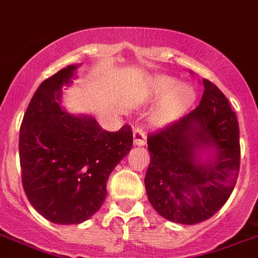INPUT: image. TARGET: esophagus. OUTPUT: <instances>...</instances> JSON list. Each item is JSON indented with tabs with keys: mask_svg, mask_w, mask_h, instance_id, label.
Wrapping results in <instances>:
<instances>
[{
	"mask_svg": "<svg viewBox=\"0 0 258 258\" xmlns=\"http://www.w3.org/2000/svg\"><path fill=\"white\" fill-rule=\"evenodd\" d=\"M146 133H144L142 128H139V127H136V128L134 130V144H135V146H146Z\"/></svg>",
	"mask_w": 258,
	"mask_h": 258,
	"instance_id": "obj_1",
	"label": "esophagus"
}]
</instances>
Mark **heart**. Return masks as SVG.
<instances>
[{"label": "heart", "instance_id": "heart-1", "mask_svg": "<svg viewBox=\"0 0 258 258\" xmlns=\"http://www.w3.org/2000/svg\"><path fill=\"white\" fill-rule=\"evenodd\" d=\"M149 97L162 101L161 107L156 112V122H166L179 112L185 111L196 99V90L189 84H178L169 76H159L149 86Z\"/></svg>", "mask_w": 258, "mask_h": 258}]
</instances>
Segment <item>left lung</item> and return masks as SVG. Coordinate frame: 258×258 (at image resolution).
<instances>
[{"label": "left lung", "mask_w": 258, "mask_h": 258, "mask_svg": "<svg viewBox=\"0 0 258 258\" xmlns=\"http://www.w3.org/2000/svg\"><path fill=\"white\" fill-rule=\"evenodd\" d=\"M202 82L198 107L148 135V201L162 218L179 224L211 218L227 202L239 174L236 114L218 86Z\"/></svg>", "instance_id": "1"}]
</instances>
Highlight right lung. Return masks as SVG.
Wrapping results in <instances>:
<instances>
[{
  "mask_svg": "<svg viewBox=\"0 0 258 258\" xmlns=\"http://www.w3.org/2000/svg\"><path fill=\"white\" fill-rule=\"evenodd\" d=\"M77 66H68L39 85L19 130L22 185L32 207L56 224H79L106 198L110 173L133 148V131L99 127L90 115L61 106L62 86Z\"/></svg>",
  "mask_w": 258,
  "mask_h": 258,
  "instance_id": "1",
  "label": "right lung"
}]
</instances>
